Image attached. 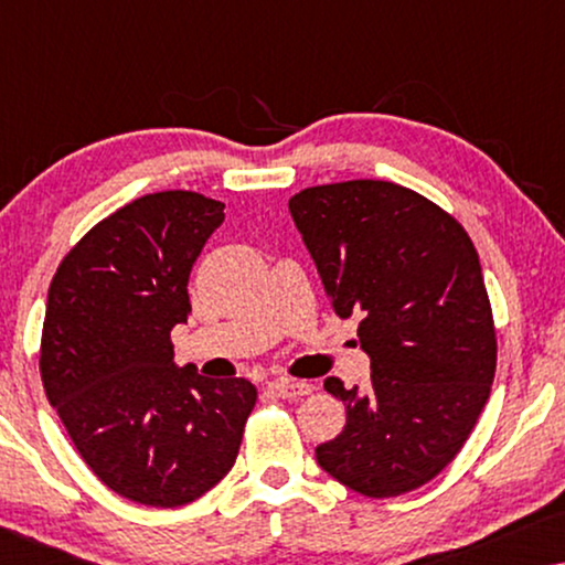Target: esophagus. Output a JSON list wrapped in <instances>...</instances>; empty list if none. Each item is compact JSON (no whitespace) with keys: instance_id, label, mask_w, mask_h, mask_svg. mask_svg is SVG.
Here are the masks:
<instances>
[{"instance_id":"esophagus-1","label":"esophagus","mask_w":565,"mask_h":565,"mask_svg":"<svg viewBox=\"0 0 565 565\" xmlns=\"http://www.w3.org/2000/svg\"><path fill=\"white\" fill-rule=\"evenodd\" d=\"M269 391H273L277 398L296 401V398H303V396H308V393H311V383L292 381V377H280V381L269 383Z\"/></svg>"}]
</instances>
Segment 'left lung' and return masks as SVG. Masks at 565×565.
Wrapping results in <instances>:
<instances>
[{"mask_svg":"<svg viewBox=\"0 0 565 565\" xmlns=\"http://www.w3.org/2000/svg\"><path fill=\"white\" fill-rule=\"evenodd\" d=\"M288 207L337 316H360L370 358L367 388L323 381L347 424L316 462L370 499L419 489L466 445L497 373L476 246L443 207L393 182L321 184Z\"/></svg>","mask_w":565,"mask_h":565,"instance_id":"left-lung-1","label":"left lung"}]
</instances>
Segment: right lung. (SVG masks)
<instances>
[{
    "instance_id": "add662e5",
    "label": "right lung",
    "mask_w": 565,
    "mask_h": 565,
    "mask_svg": "<svg viewBox=\"0 0 565 565\" xmlns=\"http://www.w3.org/2000/svg\"><path fill=\"white\" fill-rule=\"evenodd\" d=\"M188 190L153 192L99 221L61 262L45 303V396L107 489L182 507L234 466L257 404L246 377L174 362L190 269L226 213Z\"/></svg>"
}]
</instances>
